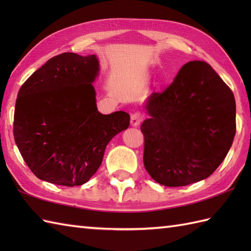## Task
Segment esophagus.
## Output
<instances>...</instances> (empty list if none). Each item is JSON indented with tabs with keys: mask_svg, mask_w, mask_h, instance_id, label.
Here are the masks:
<instances>
[{
	"mask_svg": "<svg viewBox=\"0 0 251 251\" xmlns=\"http://www.w3.org/2000/svg\"><path fill=\"white\" fill-rule=\"evenodd\" d=\"M143 121V115L140 113V112H136L131 115L130 117V124L131 126H138L140 125V123Z\"/></svg>",
	"mask_w": 251,
	"mask_h": 251,
	"instance_id": "esophagus-1",
	"label": "esophagus"
}]
</instances>
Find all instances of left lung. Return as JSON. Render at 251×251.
I'll use <instances>...</instances> for the list:
<instances>
[{"label": "left lung", "mask_w": 251, "mask_h": 251, "mask_svg": "<svg viewBox=\"0 0 251 251\" xmlns=\"http://www.w3.org/2000/svg\"><path fill=\"white\" fill-rule=\"evenodd\" d=\"M145 109L143 163L156 182H199L226 158L236 131L235 99L205 61L185 63L164 92L149 96Z\"/></svg>", "instance_id": "left-lung-1"}]
</instances>
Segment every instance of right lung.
<instances>
[{
  "mask_svg": "<svg viewBox=\"0 0 251 251\" xmlns=\"http://www.w3.org/2000/svg\"><path fill=\"white\" fill-rule=\"evenodd\" d=\"M99 72L95 55L63 52L50 58L19 89L14 138L37 178L74 186L86 183L102 163L110 140L128 128L124 111L97 110L93 82Z\"/></svg>",
  "mask_w": 251,
  "mask_h": 251,
  "instance_id": "right-lung-1",
  "label": "right lung"
}]
</instances>
